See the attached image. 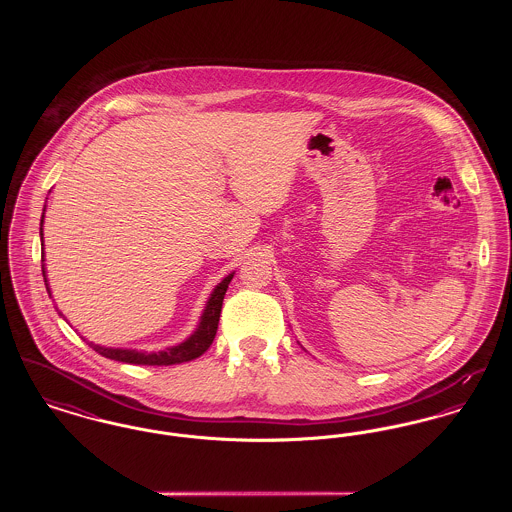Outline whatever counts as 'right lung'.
Segmentation results:
<instances>
[{
    "label": "right lung",
    "instance_id": "obj_1",
    "mask_svg": "<svg viewBox=\"0 0 512 512\" xmlns=\"http://www.w3.org/2000/svg\"><path fill=\"white\" fill-rule=\"evenodd\" d=\"M44 217H46V207L42 213V220H40V242H42V274H44V282H46V290H48L49 297H51V288H49L48 270L44 265ZM234 278V272L224 276L219 284L215 286V290L209 295L203 313L197 322V328L194 332L180 343L165 347L161 351H138V349H128V347H105L99 345L94 341H88V345L98 351L99 355L119 361V363H128V365H149V366H169L180 365L186 361L197 359L199 355H203L211 343L217 336V328H219L220 309H222V299L224 293L228 290L230 280ZM59 315L65 318V315L59 311ZM67 320V318H65Z\"/></svg>",
    "mask_w": 512,
    "mask_h": 512
}]
</instances>
